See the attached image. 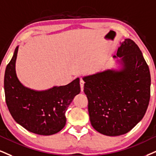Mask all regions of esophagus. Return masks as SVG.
Instances as JSON below:
<instances>
[{"mask_svg": "<svg viewBox=\"0 0 156 156\" xmlns=\"http://www.w3.org/2000/svg\"><path fill=\"white\" fill-rule=\"evenodd\" d=\"M80 87H81V91L83 92V90H84V82L82 80H80Z\"/></svg>", "mask_w": 156, "mask_h": 156, "instance_id": "34e87169", "label": "esophagus"}]
</instances>
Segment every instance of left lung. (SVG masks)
I'll list each match as a JSON object with an SVG mask.
<instances>
[{
	"label": "left lung",
	"mask_w": 156,
	"mask_h": 156,
	"mask_svg": "<svg viewBox=\"0 0 156 156\" xmlns=\"http://www.w3.org/2000/svg\"><path fill=\"white\" fill-rule=\"evenodd\" d=\"M119 69L84 76V92L93 127L107 136L127 133L145 114L151 97V74L133 40L121 43L116 55Z\"/></svg>",
	"instance_id": "8db88e82"
}]
</instances>
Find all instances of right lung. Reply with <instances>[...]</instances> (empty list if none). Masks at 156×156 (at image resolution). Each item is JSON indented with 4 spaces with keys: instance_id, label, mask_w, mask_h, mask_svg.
<instances>
[{
    "instance_id": "obj_1",
    "label": "right lung",
    "mask_w": 156,
    "mask_h": 156,
    "mask_svg": "<svg viewBox=\"0 0 156 156\" xmlns=\"http://www.w3.org/2000/svg\"><path fill=\"white\" fill-rule=\"evenodd\" d=\"M19 46L7 65L4 75L6 105L15 122L40 135L61 131L66 122L65 113L74 98L80 93V78L66 85L45 90H34L21 83L16 72Z\"/></svg>"
}]
</instances>
